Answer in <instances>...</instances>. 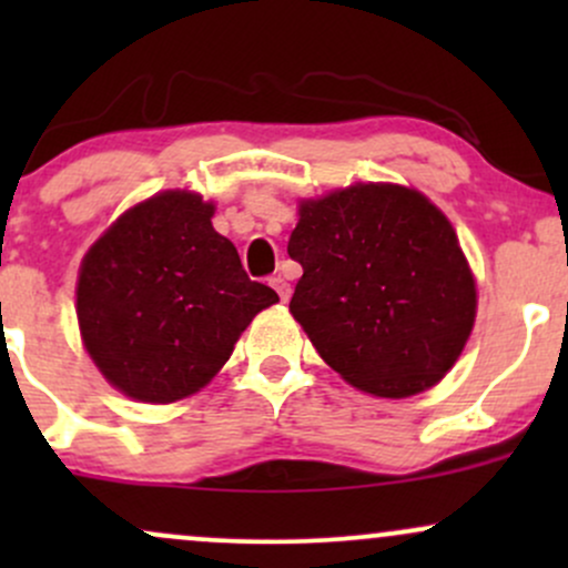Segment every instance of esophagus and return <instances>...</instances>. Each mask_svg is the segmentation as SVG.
Here are the masks:
<instances>
[{
    "instance_id": "obj_1",
    "label": "esophagus",
    "mask_w": 568,
    "mask_h": 568,
    "mask_svg": "<svg viewBox=\"0 0 568 568\" xmlns=\"http://www.w3.org/2000/svg\"><path fill=\"white\" fill-rule=\"evenodd\" d=\"M270 283H272V288L277 291V296L283 298V302H288V298H291V283H288V277L277 275V277H272Z\"/></svg>"
}]
</instances>
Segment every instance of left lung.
I'll return each mask as SVG.
<instances>
[{
	"mask_svg": "<svg viewBox=\"0 0 568 568\" xmlns=\"http://www.w3.org/2000/svg\"><path fill=\"white\" fill-rule=\"evenodd\" d=\"M288 256L304 270L291 315L363 393H425L470 338V264L452 221L416 189L355 184L302 200Z\"/></svg>",
	"mask_w": 568,
	"mask_h": 568,
	"instance_id": "obj_1",
	"label": "left lung"
}]
</instances>
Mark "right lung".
Instances as JSON below:
<instances>
[{
	"label": "right lung",
	"mask_w": 568,
	"mask_h": 568,
	"mask_svg": "<svg viewBox=\"0 0 568 568\" xmlns=\"http://www.w3.org/2000/svg\"><path fill=\"white\" fill-rule=\"evenodd\" d=\"M213 211L194 192H160L84 253L77 280L84 349L133 400L197 393L253 317L277 302L270 285L245 275L237 247L213 230Z\"/></svg>",
	"instance_id": "right-lung-1"
}]
</instances>
